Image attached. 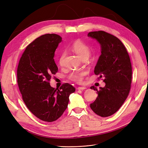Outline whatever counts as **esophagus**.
<instances>
[{
	"instance_id": "obj_1",
	"label": "esophagus",
	"mask_w": 148,
	"mask_h": 148,
	"mask_svg": "<svg viewBox=\"0 0 148 148\" xmlns=\"http://www.w3.org/2000/svg\"><path fill=\"white\" fill-rule=\"evenodd\" d=\"M86 88V87H81V86L78 87V88H77V89H79V90H84V89H85Z\"/></svg>"
}]
</instances>
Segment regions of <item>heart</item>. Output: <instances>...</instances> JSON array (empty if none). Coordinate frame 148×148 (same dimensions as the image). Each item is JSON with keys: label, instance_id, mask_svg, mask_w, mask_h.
<instances>
[{"label": "heart", "instance_id": "b5f03b06", "mask_svg": "<svg viewBox=\"0 0 148 148\" xmlns=\"http://www.w3.org/2000/svg\"><path fill=\"white\" fill-rule=\"evenodd\" d=\"M71 49L77 54L82 60L87 59L90 56V53H91L90 47L80 39L77 40L73 43L71 46ZM65 56V53H62L59 57L58 62L60 66L63 65ZM86 74L87 71L85 70L74 71L68 74V78L76 83H81Z\"/></svg>", "mask_w": 148, "mask_h": 148}]
</instances>
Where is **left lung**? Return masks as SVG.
<instances>
[{"mask_svg": "<svg viewBox=\"0 0 148 148\" xmlns=\"http://www.w3.org/2000/svg\"><path fill=\"white\" fill-rule=\"evenodd\" d=\"M88 37L95 38L100 44L101 54L94 69L103 78L104 88L96 90L98 97L90 105L91 110L99 116L109 117L116 112L127 99L131 89L132 66L127 51L117 37L103 31L90 32Z\"/></svg>", "mask_w": 148, "mask_h": 148, "instance_id": "obj_1", "label": "left lung"}]
</instances>
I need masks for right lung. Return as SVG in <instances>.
<instances>
[{"label":"right lung","mask_w":148,"mask_h":148,"mask_svg":"<svg viewBox=\"0 0 148 148\" xmlns=\"http://www.w3.org/2000/svg\"><path fill=\"white\" fill-rule=\"evenodd\" d=\"M62 41L56 34H47L29 43L23 53L17 70V84L23 101L30 112L43 121L52 122L68 107L69 95L75 88L65 83L60 88L50 86L58 71L54 52Z\"/></svg>","instance_id":"add662e5"}]
</instances>
